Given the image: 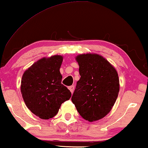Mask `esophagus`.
<instances>
[{
	"label": "esophagus",
	"mask_w": 148,
	"mask_h": 148,
	"mask_svg": "<svg viewBox=\"0 0 148 148\" xmlns=\"http://www.w3.org/2000/svg\"><path fill=\"white\" fill-rule=\"evenodd\" d=\"M69 90L71 91V92L72 93H73V91H74V89H75V87H74V86H69Z\"/></svg>",
	"instance_id": "1"
}]
</instances>
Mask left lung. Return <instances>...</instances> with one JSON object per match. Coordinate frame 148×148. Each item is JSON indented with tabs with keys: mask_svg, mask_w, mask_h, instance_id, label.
Instances as JSON below:
<instances>
[{
	"mask_svg": "<svg viewBox=\"0 0 148 148\" xmlns=\"http://www.w3.org/2000/svg\"><path fill=\"white\" fill-rule=\"evenodd\" d=\"M81 77L71 100L85 120L98 121L110 112L119 92V76L108 61L98 54L77 56Z\"/></svg>",
	"mask_w": 148,
	"mask_h": 148,
	"instance_id": "left-lung-1",
	"label": "left lung"
}]
</instances>
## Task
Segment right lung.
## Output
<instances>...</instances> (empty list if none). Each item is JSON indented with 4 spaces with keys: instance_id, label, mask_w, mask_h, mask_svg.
I'll use <instances>...</instances> for the list:
<instances>
[{
    "instance_id": "add662e5",
    "label": "right lung",
    "mask_w": 148,
    "mask_h": 148,
    "mask_svg": "<svg viewBox=\"0 0 148 148\" xmlns=\"http://www.w3.org/2000/svg\"><path fill=\"white\" fill-rule=\"evenodd\" d=\"M62 61V57L58 55L42 58L22 77L21 92L24 102L32 112L42 119L54 117L62 103L71 96L61 84Z\"/></svg>"
}]
</instances>
